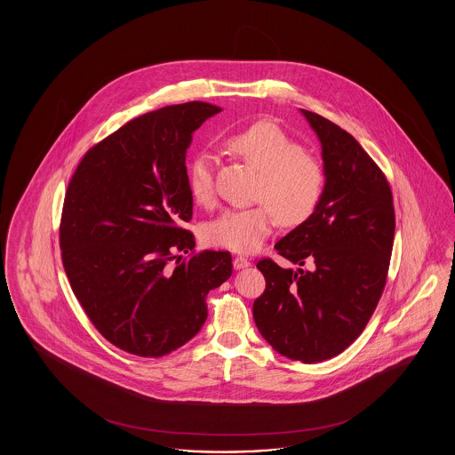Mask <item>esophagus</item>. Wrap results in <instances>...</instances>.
<instances>
[{
	"label": "esophagus",
	"instance_id": "esophagus-1",
	"mask_svg": "<svg viewBox=\"0 0 455 455\" xmlns=\"http://www.w3.org/2000/svg\"><path fill=\"white\" fill-rule=\"evenodd\" d=\"M247 266H251V260L245 259V258H242V256L234 258V267H235V269H243V267H247Z\"/></svg>",
	"mask_w": 455,
	"mask_h": 455
}]
</instances>
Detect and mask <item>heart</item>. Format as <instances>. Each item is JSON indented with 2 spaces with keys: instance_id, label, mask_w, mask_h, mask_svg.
Instances as JSON below:
<instances>
[{
  "instance_id": "heart-1",
  "label": "heart",
  "mask_w": 455,
  "mask_h": 455,
  "mask_svg": "<svg viewBox=\"0 0 455 455\" xmlns=\"http://www.w3.org/2000/svg\"><path fill=\"white\" fill-rule=\"evenodd\" d=\"M230 152L259 172L256 199L262 203L225 210L204 230L210 245L234 252H254L271 235L278 220L297 227L312 217L324 191V169L317 156L271 123H258L227 140ZM189 193L199 204L215 197V160L197 152L186 169Z\"/></svg>"
}]
</instances>
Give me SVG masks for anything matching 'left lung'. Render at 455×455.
I'll list each match as a JSON object with an SVG mask.
<instances>
[{"instance_id": "obj_1", "label": "left lung", "mask_w": 455, "mask_h": 455, "mask_svg": "<svg viewBox=\"0 0 455 455\" xmlns=\"http://www.w3.org/2000/svg\"><path fill=\"white\" fill-rule=\"evenodd\" d=\"M302 114L323 145L325 186L312 217L276 242L310 271L258 262L266 290L252 315L280 355L317 363L343 353L365 329L387 282L395 215L386 173L338 124Z\"/></svg>"}]
</instances>
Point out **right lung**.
Wrapping results in <instances>:
<instances>
[{"label":"right lung","mask_w":455,"mask_h":455,"mask_svg":"<svg viewBox=\"0 0 455 455\" xmlns=\"http://www.w3.org/2000/svg\"><path fill=\"white\" fill-rule=\"evenodd\" d=\"M220 110L195 100L131 119L69 179L60 223L66 276L95 329L131 355L158 358L193 339L206 295L232 275L227 251L175 260L196 245L184 228L193 218L186 153Z\"/></svg>","instance_id":"add662e5"}]
</instances>
